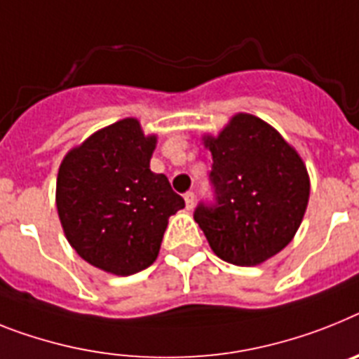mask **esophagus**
<instances>
[{"mask_svg": "<svg viewBox=\"0 0 359 359\" xmlns=\"http://www.w3.org/2000/svg\"><path fill=\"white\" fill-rule=\"evenodd\" d=\"M184 201H186V208H188V210H191V208L195 206V194H194V191H188V194L184 195Z\"/></svg>", "mask_w": 359, "mask_h": 359, "instance_id": "34e87169", "label": "esophagus"}]
</instances>
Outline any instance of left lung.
I'll return each mask as SVG.
<instances>
[{"mask_svg":"<svg viewBox=\"0 0 359 359\" xmlns=\"http://www.w3.org/2000/svg\"><path fill=\"white\" fill-rule=\"evenodd\" d=\"M212 151L215 203L198 204L194 217L213 254L237 266H255L294 239L310 195L305 162L276 129L254 114L231 116Z\"/></svg>","mask_w":359,"mask_h":359,"instance_id":"1","label":"left lung"}]
</instances>
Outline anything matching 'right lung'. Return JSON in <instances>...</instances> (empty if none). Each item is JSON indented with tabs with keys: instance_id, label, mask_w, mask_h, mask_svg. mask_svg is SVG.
<instances>
[{
	"instance_id": "right-lung-1",
	"label": "right lung",
	"mask_w": 359,
	"mask_h": 359,
	"mask_svg": "<svg viewBox=\"0 0 359 359\" xmlns=\"http://www.w3.org/2000/svg\"><path fill=\"white\" fill-rule=\"evenodd\" d=\"M156 137L137 118L100 129L63 156L56 208L76 254L114 276L155 263L168 219L184 208L162 173L149 170Z\"/></svg>"
}]
</instances>
